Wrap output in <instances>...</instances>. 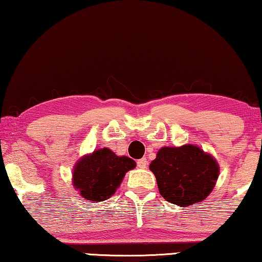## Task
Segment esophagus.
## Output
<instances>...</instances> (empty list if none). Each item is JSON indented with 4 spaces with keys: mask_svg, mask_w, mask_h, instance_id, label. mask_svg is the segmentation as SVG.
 <instances>
[{
    "mask_svg": "<svg viewBox=\"0 0 262 262\" xmlns=\"http://www.w3.org/2000/svg\"><path fill=\"white\" fill-rule=\"evenodd\" d=\"M136 164H138V167H140V168H146L147 165H148V163H147L146 158H142V159H139L138 161H136Z\"/></svg>",
    "mask_w": 262,
    "mask_h": 262,
    "instance_id": "esophagus-1",
    "label": "esophagus"
}]
</instances>
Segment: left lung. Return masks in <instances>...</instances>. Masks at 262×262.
I'll use <instances>...</instances> for the list:
<instances>
[{
	"label": "left lung",
	"instance_id": "8db88e82",
	"mask_svg": "<svg viewBox=\"0 0 262 262\" xmlns=\"http://www.w3.org/2000/svg\"><path fill=\"white\" fill-rule=\"evenodd\" d=\"M165 200L179 206L204 201L219 178L217 161L193 145L163 147L149 165Z\"/></svg>",
	"mask_w": 262,
	"mask_h": 262
}]
</instances>
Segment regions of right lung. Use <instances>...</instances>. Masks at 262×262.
Masks as SVG:
<instances>
[{"mask_svg": "<svg viewBox=\"0 0 262 262\" xmlns=\"http://www.w3.org/2000/svg\"><path fill=\"white\" fill-rule=\"evenodd\" d=\"M135 165L130 158L117 157L109 148L94 150L76 164L72 173L73 186L88 201H105L115 193L124 174Z\"/></svg>", "mask_w": 262, "mask_h": 262, "instance_id": "add662e5", "label": "right lung"}]
</instances>
